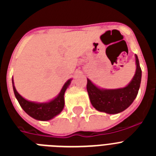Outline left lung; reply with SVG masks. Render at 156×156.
<instances>
[{"label":"left lung","mask_w":156,"mask_h":156,"mask_svg":"<svg viewBox=\"0 0 156 156\" xmlns=\"http://www.w3.org/2000/svg\"><path fill=\"white\" fill-rule=\"evenodd\" d=\"M137 69L134 76L129 84L123 88L104 90L95 86L87 79V90L94 108L108 114H116L124 111L137 97L141 80V69L137 56L135 55Z\"/></svg>","instance_id":"left-lung-1"}]
</instances>
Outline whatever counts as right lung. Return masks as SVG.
<instances>
[{"label": "right lung", "mask_w": 156, "mask_h": 156, "mask_svg": "<svg viewBox=\"0 0 156 156\" xmlns=\"http://www.w3.org/2000/svg\"><path fill=\"white\" fill-rule=\"evenodd\" d=\"M71 80H69L65 83L59 94L55 98L51 100L49 102L45 103L32 102L30 101L26 100L16 90V87L14 86L13 79H12V85H13V90L16 98H17L19 105L23 108V109L29 115L37 119V120L47 121L51 119L52 118L58 115L62 111L65 105V92H66L69 85L70 84Z\"/></svg>", "instance_id": "obj_1"}]
</instances>
